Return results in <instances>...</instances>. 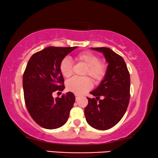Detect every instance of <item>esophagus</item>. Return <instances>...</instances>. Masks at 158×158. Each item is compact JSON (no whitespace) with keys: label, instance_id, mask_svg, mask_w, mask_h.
I'll return each instance as SVG.
<instances>
[{"label":"esophagus","instance_id":"1","mask_svg":"<svg viewBox=\"0 0 158 158\" xmlns=\"http://www.w3.org/2000/svg\"><path fill=\"white\" fill-rule=\"evenodd\" d=\"M78 98H79V95L75 94V99H76V101L78 100Z\"/></svg>","mask_w":158,"mask_h":158}]
</instances>
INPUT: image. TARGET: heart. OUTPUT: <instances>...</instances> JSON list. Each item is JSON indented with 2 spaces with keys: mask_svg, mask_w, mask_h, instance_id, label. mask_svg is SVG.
Wrapping results in <instances>:
<instances>
[{
  "mask_svg": "<svg viewBox=\"0 0 158 158\" xmlns=\"http://www.w3.org/2000/svg\"><path fill=\"white\" fill-rule=\"evenodd\" d=\"M77 61L85 64L86 69L83 75H88L95 82L103 78L106 72V65L99 61V57L90 52H82L75 57ZM60 70L64 77H69L73 73V62L70 58L65 57L60 64ZM67 89L75 94H83L92 87V82L88 77H74L69 80L66 84Z\"/></svg>",
  "mask_w": 158,
  "mask_h": 158,
  "instance_id": "heart-1",
  "label": "heart"
}]
</instances>
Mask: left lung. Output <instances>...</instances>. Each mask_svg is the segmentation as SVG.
Returning <instances> with one entry per match:
<instances>
[{
	"label": "left lung",
	"instance_id": "left-lung-1",
	"mask_svg": "<svg viewBox=\"0 0 158 158\" xmlns=\"http://www.w3.org/2000/svg\"><path fill=\"white\" fill-rule=\"evenodd\" d=\"M91 49L103 53L108 67L100 85L90 93L96 98H87L88 104L84 110L85 119L90 127L106 130L115 126L127 111L130 98V77L120 55L107 47ZM101 97L102 99H99Z\"/></svg>",
	"mask_w": 158,
	"mask_h": 158
}]
</instances>
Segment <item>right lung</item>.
Here are the masks:
<instances>
[{"label":"right lung","mask_w":158,"mask_h":158,"mask_svg":"<svg viewBox=\"0 0 158 158\" xmlns=\"http://www.w3.org/2000/svg\"><path fill=\"white\" fill-rule=\"evenodd\" d=\"M76 48L48 47L34 53L28 62L23 75L25 103L34 122L43 128H59L68 119L75 101L74 94L68 92L54 98L52 94L64 90L60 62Z\"/></svg>","instance_id":"1"}]
</instances>
